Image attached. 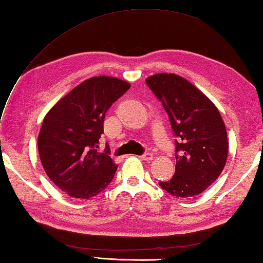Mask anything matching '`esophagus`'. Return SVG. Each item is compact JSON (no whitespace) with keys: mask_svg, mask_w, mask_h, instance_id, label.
Instances as JSON below:
<instances>
[{"mask_svg":"<svg viewBox=\"0 0 263 263\" xmlns=\"http://www.w3.org/2000/svg\"><path fill=\"white\" fill-rule=\"evenodd\" d=\"M140 158H141L142 160L150 161V160L154 159V156H153L152 154H150V153H146V154H143L142 156H140Z\"/></svg>","mask_w":263,"mask_h":263,"instance_id":"esophagus-1","label":"esophagus"}]
</instances>
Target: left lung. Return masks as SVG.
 <instances>
[{
	"label": "left lung",
	"instance_id": "8db88e82",
	"mask_svg": "<svg viewBox=\"0 0 263 263\" xmlns=\"http://www.w3.org/2000/svg\"><path fill=\"white\" fill-rule=\"evenodd\" d=\"M168 114L178 141L175 174L160 187L177 198L202 193L220 175L228 156L225 123L215 104L184 78L158 73L146 79Z\"/></svg>",
	"mask_w": 263,
	"mask_h": 263
}]
</instances>
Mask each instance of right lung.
<instances>
[{"label": "right lung", "instance_id": "right-lung-1", "mask_svg": "<svg viewBox=\"0 0 263 263\" xmlns=\"http://www.w3.org/2000/svg\"><path fill=\"white\" fill-rule=\"evenodd\" d=\"M130 83L92 77L61 98L44 117L38 153L47 176L71 198L90 199L108 186L117 165L109 148L98 152L104 119Z\"/></svg>", "mask_w": 263, "mask_h": 263}]
</instances>
